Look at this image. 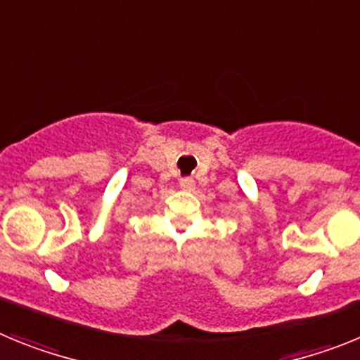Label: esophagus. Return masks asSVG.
<instances>
[{
    "label": "esophagus",
    "instance_id": "esophagus-1",
    "mask_svg": "<svg viewBox=\"0 0 360 360\" xmlns=\"http://www.w3.org/2000/svg\"><path fill=\"white\" fill-rule=\"evenodd\" d=\"M180 187H182L184 191H193L195 189V180H193V178H182V180H180Z\"/></svg>",
    "mask_w": 360,
    "mask_h": 360
}]
</instances>
